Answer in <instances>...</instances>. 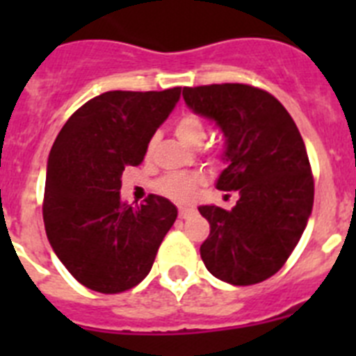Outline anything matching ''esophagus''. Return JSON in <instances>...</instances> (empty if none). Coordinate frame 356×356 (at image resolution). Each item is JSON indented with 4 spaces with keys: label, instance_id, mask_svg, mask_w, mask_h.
I'll return each mask as SVG.
<instances>
[{
    "label": "esophagus",
    "instance_id": "34e87169",
    "mask_svg": "<svg viewBox=\"0 0 356 356\" xmlns=\"http://www.w3.org/2000/svg\"><path fill=\"white\" fill-rule=\"evenodd\" d=\"M196 213V210L193 209V207H180V210H178V216L181 217V219H187V217L194 216Z\"/></svg>",
    "mask_w": 356,
    "mask_h": 356
}]
</instances>
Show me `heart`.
<instances>
[{
    "mask_svg": "<svg viewBox=\"0 0 356 356\" xmlns=\"http://www.w3.org/2000/svg\"><path fill=\"white\" fill-rule=\"evenodd\" d=\"M178 139L187 146H200L205 140L207 127L203 119L196 114H184L175 127ZM201 184V176L187 175V172H172L163 176L159 181V191L163 196L171 197L175 201H185L193 197L196 187Z\"/></svg>",
    "mask_w": 356,
    "mask_h": 356,
    "instance_id": "b5f03b06",
    "label": "heart"
}]
</instances>
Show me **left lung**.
Returning a JSON list of instances; mask_svg holds the SVG:
<instances>
[{"label": "left lung", "instance_id": "obj_1", "mask_svg": "<svg viewBox=\"0 0 356 356\" xmlns=\"http://www.w3.org/2000/svg\"><path fill=\"white\" fill-rule=\"evenodd\" d=\"M184 99L225 137L226 168L216 187L238 193L232 210L197 207L210 222L201 260L226 284H260L287 262L312 213L314 180L300 130L275 96L251 85L184 87Z\"/></svg>", "mask_w": 356, "mask_h": 356}]
</instances>
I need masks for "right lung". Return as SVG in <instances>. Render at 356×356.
I'll return each instance as SVG.
<instances>
[{
	"mask_svg": "<svg viewBox=\"0 0 356 356\" xmlns=\"http://www.w3.org/2000/svg\"><path fill=\"white\" fill-rule=\"evenodd\" d=\"M181 87L149 92L110 90L78 108L53 143L42 217L53 251L90 291L118 294L151 271L178 209L149 194L121 201L127 165L144 160L151 137L180 102Z\"/></svg>",
	"mask_w": 356,
	"mask_h": 356,
	"instance_id": "right-lung-1",
	"label": "right lung"
}]
</instances>
